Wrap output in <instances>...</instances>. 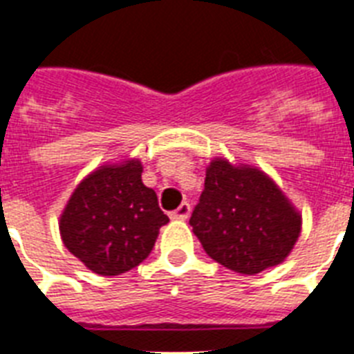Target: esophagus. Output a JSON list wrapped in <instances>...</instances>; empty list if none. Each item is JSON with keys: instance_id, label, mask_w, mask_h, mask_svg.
I'll return each mask as SVG.
<instances>
[{"instance_id": "34e87169", "label": "esophagus", "mask_w": 354, "mask_h": 354, "mask_svg": "<svg viewBox=\"0 0 354 354\" xmlns=\"http://www.w3.org/2000/svg\"><path fill=\"white\" fill-rule=\"evenodd\" d=\"M189 215H191V205L187 202H183L176 211H172L171 218H174V221H187Z\"/></svg>"}]
</instances>
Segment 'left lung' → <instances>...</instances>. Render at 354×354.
Listing matches in <instances>:
<instances>
[{
	"label": "left lung",
	"instance_id": "8db88e82",
	"mask_svg": "<svg viewBox=\"0 0 354 354\" xmlns=\"http://www.w3.org/2000/svg\"><path fill=\"white\" fill-rule=\"evenodd\" d=\"M189 224L205 253L236 274L283 263L301 233V215L275 182L252 165L215 158Z\"/></svg>",
	"mask_w": 354,
	"mask_h": 354
}]
</instances>
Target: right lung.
I'll list each match as a JSON object with an SVG mask.
<instances>
[{"mask_svg": "<svg viewBox=\"0 0 354 354\" xmlns=\"http://www.w3.org/2000/svg\"><path fill=\"white\" fill-rule=\"evenodd\" d=\"M141 172L139 160L99 167L77 185L60 215L64 246L95 274L136 268L169 222Z\"/></svg>", "mask_w": 354, "mask_h": 354, "instance_id": "obj_1", "label": "right lung"}]
</instances>
